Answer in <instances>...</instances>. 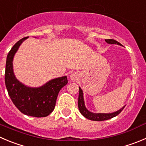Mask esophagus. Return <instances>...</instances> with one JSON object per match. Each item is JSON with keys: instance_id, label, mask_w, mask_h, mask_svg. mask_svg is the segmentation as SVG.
Listing matches in <instances>:
<instances>
[{"instance_id": "34e87169", "label": "esophagus", "mask_w": 146, "mask_h": 146, "mask_svg": "<svg viewBox=\"0 0 146 146\" xmlns=\"http://www.w3.org/2000/svg\"><path fill=\"white\" fill-rule=\"evenodd\" d=\"M78 76V73H73V74L70 75V79H71L72 81H77Z\"/></svg>"}]
</instances>
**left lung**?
Wrapping results in <instances>:
<instances>
[{"label": "left lung", "mask_w": 146, "mask_h": 146, "mask_svg": "<svg viewBox=\"0 0 146 146\" xmlns=\"http://www.w3.org/2000/svg\"><path fill=\"white\" fill-rule=\"evenodd\" d=\"M106 42H107L108 44H118V45H122V44L118 42L117 41L114 40V39H105ZM78 109H79V111L81 112V114H82L83 116L85 117L87 119H90V120L93 121H104V120H107V119H110L111 118L114 117H116L117 115L119 114L121 111H122L124 108H125V106L122 107L120 110H117V111H114L112 113H94L92 111H88L86 109L85 106V102H84V92H83V90L81 89V87H79V96H78Z\"/></svg>", "instance_id": "1"}]
</instances>
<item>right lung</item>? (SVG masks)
Instances as JSON below:
<instances>
[{
	"label": "right lung",
	"instance_id": "add662e5",
	"mask_svg": "<svg viewBox=\"0 0 146 146\" xmlns=\"http://www.w3.org/2000/svg\"><path fill=\"white\" fill-rule=\"evenodd\" d=\"M28 37L18 41L8 54L5 84L11 99L21 112L28 116L44 117L54 110L58 93L68 84V79L67 76H62L50 80L42 86L29 87L16 78L13 73V58L21 43Z\"/></svg>",
	"mask_w": 146,
	"mask_h": 146
}]
</instances>
